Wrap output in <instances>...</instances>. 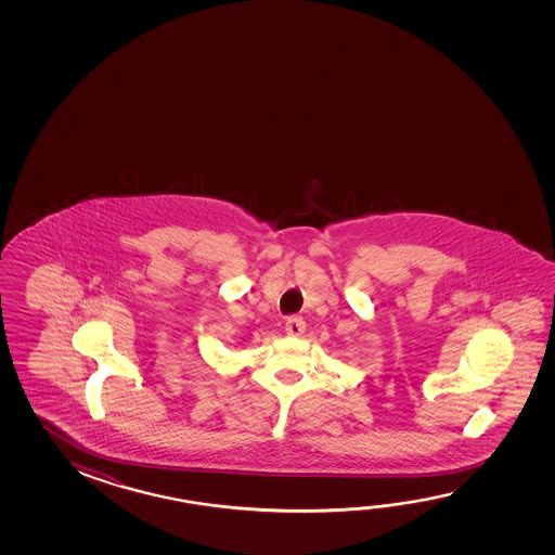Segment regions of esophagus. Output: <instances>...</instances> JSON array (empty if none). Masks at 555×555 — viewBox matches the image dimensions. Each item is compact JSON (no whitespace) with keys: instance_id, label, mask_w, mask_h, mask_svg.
Instances as JSON below:
<instances>
[{"instance_id":"1","label":"esophagus","mask_w":555,"mask_h":555,"mask_svg":"<svg viewBox=\"0 0 555 555\" xmlns=\"http://www.w3.org/2000/svg\"><path fill=\"white\" fill-rule=\"evenodd\" d=\"M286 335L298 336L306 331V321L300 318V315H292V318L286 319Z\"/></svg>"}]
</instances>
